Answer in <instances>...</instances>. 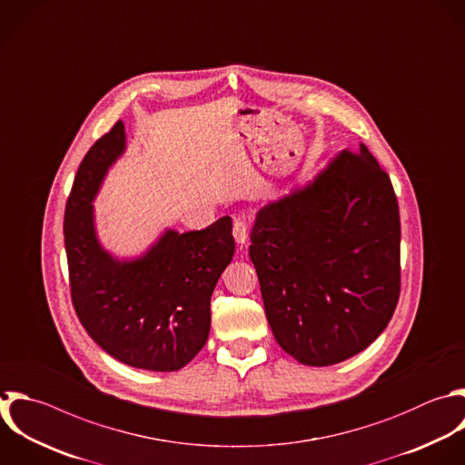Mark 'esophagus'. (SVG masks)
<instances>
[{
    "instance_id": "esophagus-1",
    "label": "esophagus",
    "mask_w": 465,
    "mask_h": 465,
    "mask_svg": "<svg viewBox=\"0 0 465 465\" xmlns=\"http://www.w3.org/2000/svg\"><path fill=\"white\" fill-rule=\"evenodd\" d=\"M247 234H249V229H247V223L243 220H234V225H232V236L238 243V247L242 249L245 243H247Z\"/></svg>"
}]
</instances>
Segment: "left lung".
<instances>
[{
  "label": "left lung",
  "instance_id": "1",
  "mask_svg": "<svg viewBox=\"0 0 465 465\" xmlns=\"http://www.w3.org/2000/svg\"><path fill=\"white\" fill-rule=\"evenodd\" d=\"M249 256L280 347L303 365L371 345L400 296V214L389 174L363 143L305 187L263 205Z\"/></svg>",
  "mask_w": 465,
  "mask_h": 465
}]
</instances>
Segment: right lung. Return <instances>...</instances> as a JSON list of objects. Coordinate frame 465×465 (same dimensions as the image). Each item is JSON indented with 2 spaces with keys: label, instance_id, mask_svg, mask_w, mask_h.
Wrapping results in <instances>:
<instances>
[{
  "label": "right lung",
  "instance_id": "add662e5",
  "mask_svg": "<svg viewBox=\"0 0 465 465\" xmlns=\"http://www.w3.org/2000/svg\"><path fill=\"white\" fill-rule=\"evenodd\" d=\"M125 151L116 122L85 154L65 207L71 296L89 336L116 360L147 371H178L205 345L211 296L234 254L232 220L202 231H165L140 258L107 252L94 227L93 202L109 167Z\"/></svg>",
  "mask_w": 465,
  "mask_h": 465
}]
</instances>
